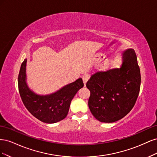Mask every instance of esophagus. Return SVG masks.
<instances>
[{
    "instance_id": "1",
    "label": "esophagus",
    "mask_w": 157,
    "mask_h": 157,
    "mask_svg": "<svg viewBox=\"0 0 157 157\" xmlns=\"http://www.w3.org/2000/svg\"><path fill=\"white\" fill-rule=\"evenodd\" d=\"M82 80H83V82L84 84V86H86V82H88V80L90 78V76L88 75H84L82 76Z\"/></svg>"
}]
</instances>
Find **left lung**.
<instances>
[{
	"instance_id": "left-lung-1",
	"label": "left lung",
	"mask_w": 157,
	"mask_h": 157,
	"mask_svg": "<svg viewBox=\"0 0 157 157\" xmlns=\"http://www.w3.org/2000/svg\"><path fill=\"white\" fill-rule=\"evenodd\" d=\"M122 61L120 68L98 71L86 83L90 91L89 109L101 122L121 119L134 107L138 97L141 74L134 50L123 52Z\"/></svg>"
}]
</instances>
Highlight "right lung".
I'll list each match as a JSON object with an SVG mask.
<instances>
[{
  "label": "right lung",
  "mask_w": 157,
  "mask_h": 157,
  "mask_svg": "<svg viewBox=\"0 0 157 157\" xmlns=\"http://www.w3.org/2000/svg\"><path fill=\"white\" fill-rule=\"evenodd\" d=\"M26 63H21L18 75V88L25 107L39 121L52 124L67 117L71 101L78 90L84 86L82 78L63 87L58 92L47 96H40L32 92L26 83Z\"/></svg>",
  "instance_id": "right-lung-1"
}]
</instances>
